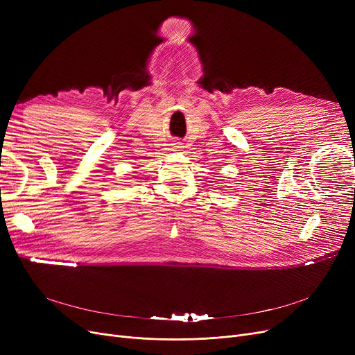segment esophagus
Masks as SVG:
<instances>
[{
    "label": "esophagus",
    "instance_id": "1",
    "mask_svg": "<svg viewBox=\"0 0 355 355\" xmlns=\"http://www.w3.org/2000/svg\"><path fill=\"white\" fill-rule=\"evenodd\" d=\"M178 148H181L180 144H174V149H178Z\"/></svg>",
    "mask_w": 355,
    "mask_h": 355
}]
</instances>
